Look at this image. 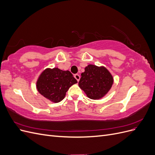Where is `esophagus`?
Returning <instances> with one entry per match:
<instances>
[{
	"label": "esophagus",
	"instance_id": "34e87169",
	"mask_svg": "<svg viewBox=\"0 0 155 155\" xmlns=\"http://www.w3.org/2000/svg\"><path fill=\"white\" fill-rule=\"evenodd\" d=\"M74 78L76 79V80L78 81H79V79H80V76H79V74H75L74 75Z\"/></svg>",
	"mask_w": 155,
	"mask_h": 155
}]
</instances>
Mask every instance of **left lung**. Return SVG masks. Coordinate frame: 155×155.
I'll return each instance as SVG.
<instances>
[{"mask_svg": "<svg viewBox=\"0 0 155 155\" xmlns=\"http://www.w3.org/2000/svg\"><path fill=\"white\" fill-rule=\"evenodd\" d=\"M81 75L79 87L92 100H99L105 96L114 82L113 77L104 67L88 64Z\"/></svg>", "mask_w": 155, "mask_h": 155, "instance_id": "8db88e82", "label": "left lung"}]
</instances>
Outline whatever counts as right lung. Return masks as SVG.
<instances>
[{
	"label": "right lung",
	"mask_w": 155,
	"mask_h": 155,
	"mask_svg": "<svg viewBox=\"0 0 155 155\" xmlns=\"http://www.w3.org/2000/svg\"><path fill=\"white\" fill-rule=\"evenodd\" d=\"M78 81L68 70L58 68H46L41 74L37 81L38 92L46 99L58 103L64 99L69 88Z\"/></svg>",
	"instance_id": "add662e5"
}]
</instances>
